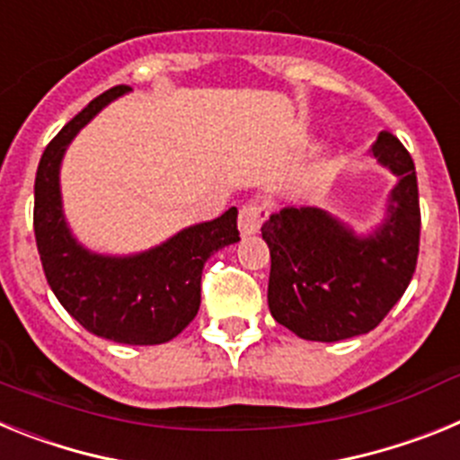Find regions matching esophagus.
<instances>
[{"instance_id":"esophagus-1","label":"esophagus","mask_w":460,"mask_h":460,"mask_svg":"<svg viewBox=\"0 0 460 460\" xmlns=\"http://www.w3.org/2000/svg\"><path fill=\"white\" fill-rule=\"evenodd\" d=\"M267 217H270V207L265 202H249V205H243L239 209V233L243 237L255 234Z\"/></svg>"}]
</instances>
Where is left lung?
<instances>
[{"instance_id":"left-lung-1","label":"left lung","mask_w":460,"mask_h":460,"mask_svg":"<svg viewBox=\"0 0 460 460\" xmlns=\"http://www.w3.org/2000/svg\"><path fill=\"white\" fill-rule=\"evenodd\" d=\"M371 154L398 177L387 218L373 234L359 237L318 207H286L262 226L271 255L270 311L299 339L334 343L368 334L412 280L421 230L412 156L387 131Z\"/></svg>"}]
</instances>
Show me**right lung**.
Instances as JSON below:
<instances>
[{"mask_svg":"<svg viewBox=\"0 0 460 460\" xmlns=\"http://www.w3.org/2000/svg\"><path fill=\"white\" fill-rule=\"evenodd\" d=\"M126 92L131 87L117 84L96 96L50 140L36 170L34 234L52 292L87 332L115 343L158 345L195 318L207 258L239 242L237 207L137 255H101L78 243L64 218L59 165L80 128Z\"/></svg>","mask_w":460,"mask_h":460,"instance_id":"add662e5","label":"right lung"}]
</instances>
